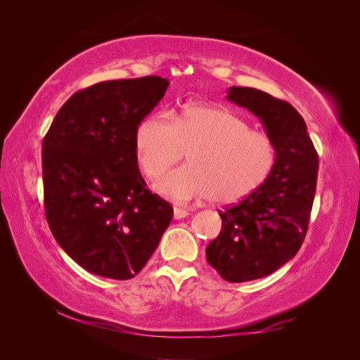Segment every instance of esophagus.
<instances>
[{"label":"esophagus","instance_id":"esophagus-1","mask_svg":"<svg viewBox=\"0 0 360 360\" xmlns=\"http://www.w3.org/2000/svg\"><path fill=\"white\" fill-rule=\"evenodd\" d=\"M188 216H189L188 210L180 209V207H176V209H174V219H184V217Z\"/></svg>","mask_w":360,"mask_h":360}]
</instances>
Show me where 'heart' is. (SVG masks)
<instances>
[{
	"instance_id": "heart-1",
	"label": "heart",
	"mask_w": 360,
	"mask_h": 360,
	"mask_svg": "<svg viewBox=\"0 0 360 360\" xmlns=\"http://www.w3.org/2000/svg\"><path fill=\"white\" fill-rule=\"evenodd\" d=\"M188 151V167L156 181V191L177 201L209 198L233 204L246 198L270 176L276 162L274 139L249 129L246 120L214 105L174 112L171 122L148 115L136 127L135 158L148 179H156Z\"/></svg>"
}]
</instances>
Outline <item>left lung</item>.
<instances>
[{
  "mask_svg": "<svg viewBox=\"0 0 360 360\" xmlns=\"http://www.w3.org/2000/svg\"><path fill=\"white\" fill-rule=\"evenodd\" d=\"M226 99L258 117L276 147L267 180L219 212L222 230L205 249L225 281L246 282L274 274L297 254L309 224L319 156L307 123L290 103L248 86H230Z\"/></svg>",
  "mask_w": 360,
  "mask_h": 360,
  "instance_id": "1",
  "label": "left lung"
}]
</instances>
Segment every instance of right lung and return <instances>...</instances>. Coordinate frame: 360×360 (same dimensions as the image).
I'll use <instances>...</instances> for the list:
<instances>
[{
  "mask_svg": "<svg viewBox=\"0 0 360 360\" xmlns=\"http://www.w3.org/2000/svg\"><path fill=\"white\" fill-rule=\"evenodd\" d=\"M168 85L160 76L94 84L61 106L43 139L48 225L93 275L134 278L172 219L171 204L146 188L135 158L136 127Z\"/></svg>",
  "mask_w": 360,
  "mask_h": 360,
  "instance_id": "obj_1",
  "label": "right lung"
}]
</instances>
